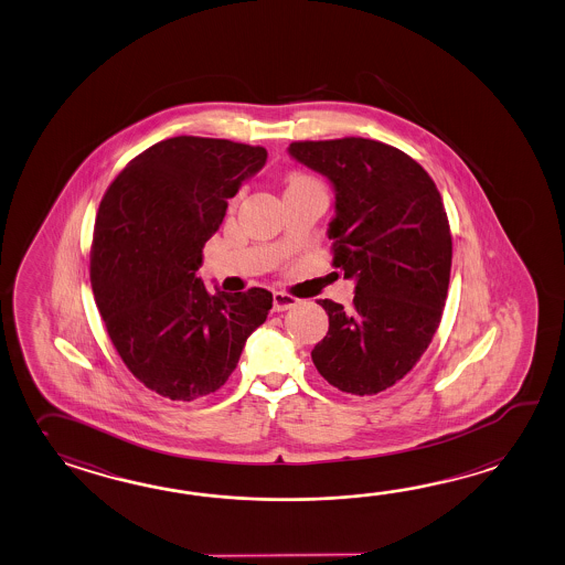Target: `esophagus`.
Returning a JSON list of instances; mask_svg holds the SVG:
<instances>
[{
	"mask_svg": "<svg viewBox=\"0 0 565 565\" xmlns=\"http://www.w3.org/2000/svg\"><path fill=\"white\" fill-rule=\"evenodd\" d=\"M294 306H298V298L284 294V291L274 294V310L276 312H286V310H291Z\"/></svg>",
	"mask_w": 565,
	"mask_h": 565,
	"instance_id": "34e87169",
	"label": "esophagus"
}]
</instances>
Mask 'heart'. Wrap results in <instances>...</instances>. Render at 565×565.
Here are the masks:
<instances>
[{"mask_svg": "<svg viewBox=\"0 0 565 565\" xmlns=\"http://www.w3.org/2000/svg\"><path fill=\"white\" fill-rule=\"evenodd\" d=\"M306 180H312L310 175L300 174V172H296V174H291L288 178V189L289 186H296V184H301V182H306Z\"/></svg>", "mask_w": 565, "mask_h": 565, "instance_id": "heart-1", "label": "heart"}]
</instances>
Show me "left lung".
Listing matches in <instances>:
<instances>
[{
  "label": "left lung",
  "mask_w": 565,
  "mask_h": 565,
  "mask_svg": "<svg viewBox=\"0 0 565 565\" xmlns=\"http://www.w3.org/2000/svg\"><path fill=\"white\" fill-rule=\"evenodd\" d=\"M289 153L337 190L332 265L356 281L332 300L312 351L318 373L351 395H376L427 351L448 298L451 235L434 180L402 150L364 138L294 141Z\"/></svg>",
  "instance_id": "8db88e82"
}]
</instances>
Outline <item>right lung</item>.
<instances>
[{
	"mask_svg": "<svg viewBox=\"0 0 565 565\" xmlns=\"http://www.w3.org/2000/svg\"><path fill=\"white\" fill-rule=\"evenodd\" d=\"M265 160L262 146L163 139L127 163L100 201L90 245L100 318L131 375L172 402L221 390L271 310L267 289L213 296L196 277L228 199Z\"/></svg>",
	"mask_w": 565,
	"mask_h": 565,
	"instance_id": "obj_1",
	"label": "right lung"
}]
</instances>
